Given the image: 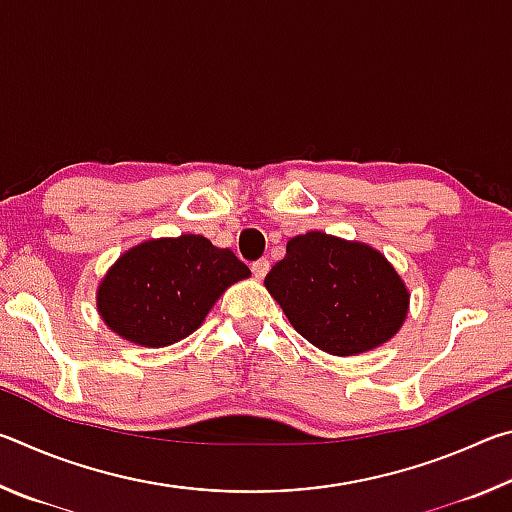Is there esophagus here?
Masks as SVG:
<instances>
[{"label": "esophagus", "instance_id": "obj_1", "mask_svg": "<svg viewBox=\"0 0 512 512\" xmlns=\"http://www.w3.org/2000/svg\"><path fill=\"white\" fill-rule=\"evenodd\" d=\"M250 268H253V275L257 277V280H264L268 268H271V262H268V259H257V262H253V266Z\"/></svg>", "mask_w": 512, "mask_h": 512}]
</instances>
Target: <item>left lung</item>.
<instances>
[{
	"mask_svg": "<svg viewBox=\"0 0 512 512\" xmlns=\"http://www.w3.org/2000/svg\"><path fill=\"white\" fill-rule=\"evenodd\" d=\"M264 287L296 332L334 357L391 341L411 300L384 253L320 230L287 241V255L268 271Z\"/></svg>",
	"mask_w": 512,
	"mask_h": 512,
	"instance_id": "8db88e82",
	"label": "left lung"
}]
</instances>
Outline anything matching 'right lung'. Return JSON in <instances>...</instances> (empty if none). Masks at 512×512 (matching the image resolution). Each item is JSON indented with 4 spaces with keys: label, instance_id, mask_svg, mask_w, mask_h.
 I'll list each match as a JSON object with an SVG mask.
<instances>
[{
    "label": "right lung",
    "instance_id": "1",
    "mask_svg": "<svg viewBox=\"0 0 512 512\" xmlns=\"http://www.w3.org/2000/svg\"><path fill=\"white\" fill-rule=\"evenodd\" d=\"M250 277L228 248L201 235L146 239L101 277L97 311L110 332L142 348H167L205 323L225 289Z\"/></svg>",
    "mask_w": 512,
    "mask_h": 512
}]
</instances>
